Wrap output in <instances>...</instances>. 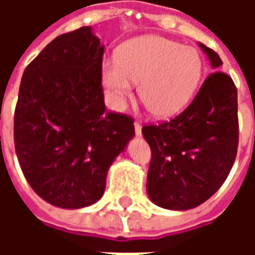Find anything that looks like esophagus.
I'll return each instance as SVG.
<instances>
[{
    "label": "esophagus",
    "mask_w": 255,
    "mask_h": 255,
    "mask_svg": "<svg viewBox=\"0 0 255 255\" xmlns=\"http://www.w3.org/2000/svg\"><path fill=\"white\" fill-rule=\"evenodd\" d=\"M133 126H135V133L136 135H140L142 133V123L136 120V122L133 123Z\"/></svg>",
    "instance_id": "obj_1"
}]
</instances>
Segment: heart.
Masks as SVG:
<instances>
[{
	"label": "heart",
	"mask_w": 255,
	"mask_h": 255,
	"mask_svg": "<svg viewBox=\"0 0 255 255\" xmlns=\"http://www.w3.org/2000/svg\"><path fill=\"white\" fill-rule=\"evenodd\" d=\"M202 76V58L194 47L161 36H140L124 43L117 58L102 65V84L108 101L122 109L139 94L153 115L171 117L187 105Z\"/></svg>",
	"instance_id": "b5f03b06"
}]
</instances>
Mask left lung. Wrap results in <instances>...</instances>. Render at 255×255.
<instances>
[{
    "label": "left lung",
    "instance_id": "1",
    "mask_svg": "<svg viewBox=\"0 0 255 255\" xmlns=\"http://www.w3.org/2000/svg\"><path fill=\"white\" fill-rule=\"evenodd\" d=\"M199 46L214 69L219 54ZM142 133L151 150L147 192L161 208L187 210L217 191L236 158L239 143L238 91L230 75L210 73L191 104L169 122L144 124Z\"/></svg>",
    "mask_w": 255,
    "mask_h": 255
}]
</instances>
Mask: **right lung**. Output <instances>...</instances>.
<instances>
[{
	"label": "right lung",
	"mask_w": 255,
	"mask_h": 255,
	"mask_svg": "<svg viewBox=\"0 0 255 255\" xmlns=\"http://www.w3.org/2000/svg\"><path fill=\"white\" fill-rule=\"evenodd\" d=\"M104 46L82 27L53 39L25 68L14 109V150L32 190L79 209L105 191L112 162L135 135L133 119L106 111Z\"/></svg>",
	"instance_id": "1"
}]
</instances>
